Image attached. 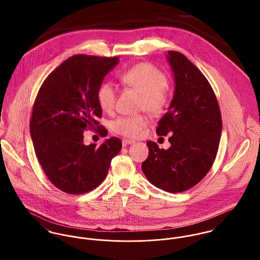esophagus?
Wrapping results in <instances>:
<instances>
[{
  "mask_svg": "<svg viewBox=\"0 0 260 260\" xmlns=\"http://www.w3.org/2000/svg\"><path fill=\"white\" fill-rule=\"evenodd\" d=\"M135 142L133 140H129V139H123L122 140V144L123 146H127V145H130V144H134Z\"/></svg>",
  "mask_w": 260,
  "mask_h": 260,
  "instance_id": "34e87169",
  "label": "esophagus"
}]
</instances>
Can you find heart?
Returning <instances> with one entry per match:
<instances>
[{
	"instance_id": "1",
	"label": "heart",
	"mask_w": 260,
	"mask_h": 260,
	"mask_svg": "<svg viewBox=\"0 0 260 260\" xmlns=\"http://www.w3.org/2000/svg\"><path fill=\"white\" fill-rule=\"evenodd\" d=\"M120 80L126 86L142 94L141 108L152 115H159L167 108L170 93L167 88V77L160 69L149 63L134 65L120 75ZM117 98L115 86L102 83L97 90V101L101 109L112 112ZM148 120L144 116L121 117L112 123V130L124 137L138 138L146 127Z\"/></svg>"
}]
</instances>
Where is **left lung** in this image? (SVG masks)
I'll use <instances>...</instances> for the list:
<instances>
[{"instance_id":"1","label":"left lung","mask_w":260,"mask_h":260,"mask_svg":"<svg viewBox=\"0 0 260 260\" xmlns=\"http://www.w3.org/2000/svg\"><path fill=\"white\" fill-rule=\"evenodd\" d=\"M167 61L175 90L156 133L170 135L167 150L148 141L149 154L142 170L149 182L166 192L179 193L204 178L215 160L222 120L212 87L185 56L168 51Z\"/></svg>"}]
</instances>
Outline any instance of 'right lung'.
<instances>
[{"label": "right lung", "instance_id": "add662e5", "mask_svg": "<svg viewBox=\"0 0 260 260\" xmlns=\"http://www.w3.org/2000/svg\"><path fill=\"white\" fill-rule=\"evenodd\" d=\"M119 58L74 55L64 61L42 84L33 106L30 132L38 161L58 189L82 194L100 185L107 176L112 158L122 148L117 137L100 147L85 145L84 130L98 127L102 109L97 90Z\"/></svg>", "mask_w": 260, "mask_h": 260}]
</instances>
